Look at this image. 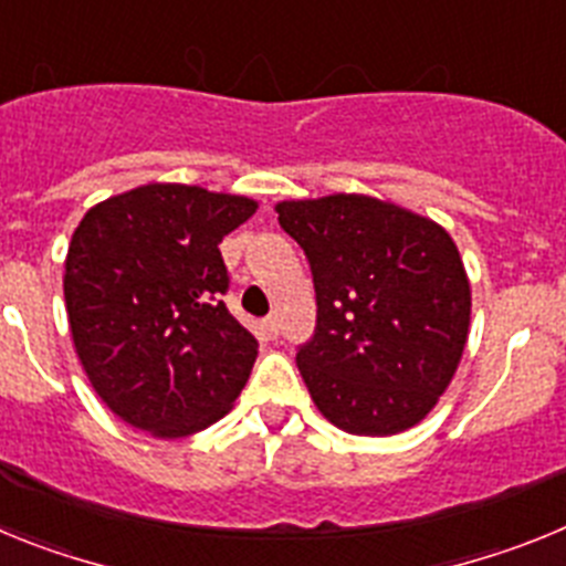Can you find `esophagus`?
Wrapping results in <instances>:
<instances>
[{
  "instance_id": "34e87169",
  "label": "esophagus",
  "mask_w": 566,
  "mask_h": 566,
  "mask_svg": "<svg viewBox=\"0 0 566 566\" xmlns=\"http://www.w3.org/2000/svg\"><path fill=\"white\" fill-rule=\"evenodd\" d=\"M263 326H266L269 337H277L280 326H277V317H274V314H269V317H266V319H263Z\"/></svg>"
}]
</instances>
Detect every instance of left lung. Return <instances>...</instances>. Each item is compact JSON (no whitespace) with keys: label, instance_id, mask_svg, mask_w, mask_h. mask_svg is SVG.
Masks as SVG:
<instances>
[{"label":"left lung","instance_id":"8db88e82","mask_svg":"<svg viewBox=\"0 0 566 566\" xmlns=\"http://www.w3.org/2000/svg\"><path fill=\"white\" fill-rule=\"evenodd\" d=\"M317 292L297 368L319 413L357 437H394L451 385L470 326L457 243L431 218L368 195L277 203Z\"/></svg>","mask_w":566,"mask_h":566}]
</instances>
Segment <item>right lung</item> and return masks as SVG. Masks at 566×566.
<instances>
[{
    "instance_id": "obj_1",
    "label": "right lung",
    "mask_w": 566,
    "mask_h": 566,
    "mask_svg": "<svg viewBox=\"0 0 566 566\" xmlns=\"http://www.w3.org/2000/svg\"><path fill=\"white\" fill-rule=\"evenodd\" d=\"M258 203L187 184L113 195L64 260L70 334L115 417L161 439L198 433L243 391L258 339L229 314L221 243Z\"/></svg>"
}]
</instances>
